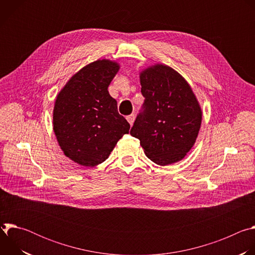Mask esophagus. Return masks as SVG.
Wrapping results in <instances>:
<instances>
[{"mask_svg":"<svg viewBox=\"0 0 255 255\" xmlns=\"http://www.w3.org/2000/svg\"><path fill=\"white\" fill-rule=\"evenodd\" d=\"M126 119H127V121L129 122V124H130V125H132V124H133V122H134V120H135V115H134V114L128 115V116L126 117Z\"/></svg>","mask_w":255,"mask_h":255,"instance_id":"esophagus-1","label":"esophagus"}]
</instances>
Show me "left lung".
Wrapping results in <instances>:
<instances>
[{
	"label": "left lung",
	"mask_w": 255,
	"mask_h": 255,
	"mask_svg": "<svg viewBox=\"0 0 255 255\" xmlns=\"http://www.w3.org/2000/svg\"><path fill=\"white\" fill-rule=\"evenodd\" d=\"M140 84L145 100L130 134L140 140L144 153L156 164L181 160L194 146L202 123L192 88L164 64L142 70Z\"/></svg>",
	"instance_id": "1"
}]
</instances>
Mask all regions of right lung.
Here are the masks:
<instances>
[{"instance_id":"obj_1","label":"right lung","mask_w":255,"mask_h":255,"mask_svg":"<svg viewBox=\"0 0 255 255\" xmlns=\"http://www.w3.org/2000/svg\"><path fill=\"white\" fill-rule=\"evenodd\" d=\"M120 66L99 59L72 76L58 93L53 109V130L63 153L93 167L104 162L127 134L130 124L118 113L108 87Z\"/></svg>"}]
</instances>
